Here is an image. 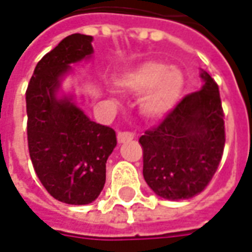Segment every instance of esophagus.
<instances>
[{"mask_svg": "<svg viewBox=\"0 0 252 252\" xmlns=\"http://www.w3.org/2000/svg\"><path fill=\"white\" fill-rule=\"evenodd\" d=\"M133 139V133L128 132V131H124V132L117 133V140L119 143H124V142H128V140Z\"/></svg>", "mask_w": 252, "mask_h": 252, "instance_id": "34e87169", "label": "esophagus"}]
</instances>
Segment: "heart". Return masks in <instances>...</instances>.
<instances>
[{
	"label": "heart",
	"instance_id": "heart-1",
	"mask_svg": "<svg viewBox=\"0 0 252 252\" xmlns=\"http://www.w3.org/2000/svg\"><path fill=\"white\" fill-rule=\"evenodd\" d=\"M120 85L126 91L145 92L140 109L149 119H161L178 103L184 90V76L162 62H146L123 77Z\"/></svg>",
	"mask_w": 252,
	"mask_h": 252
}]
</instances>
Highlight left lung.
<instances>
[{"mask_svg":"<svg viewBox=\"0 0 252 252\" xmlns=\"http://www.w3.org/2000/svg\"><path fill=\"white\" fill-rule=\"evenodd\" d=\"M204 85L176 104L161 123L139 138L143 178L157 196L186 200L204 190L225 148V121L218 84L201 73Z\"/></svg>","mask_w":252,"mask_h":252,"instance_id":"obj_1","label":"left lung"}]
</instances>
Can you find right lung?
I'll list each match as a JSON object with an SVG mask.
<instances>
[{
	"label": "right lung",
	"instance_id": "1",
	"mask_svg": "<svg viewBox=\"0 0 252 252\" xmlns=\"http://www.w3.org/2000/svg\"><path fill=\"white\" fill-rule=\"evenodd\" d=\"M92 37L71 34L34 68L26 91L27 143L42 186L62 203L84 205L100 194L106 161L117 145L114 129L91 121L70 99H58L70 63L88 58Z\"/></svg>",
	"mask_w": 252,
	"mask_h": 252
}]
</instances>
